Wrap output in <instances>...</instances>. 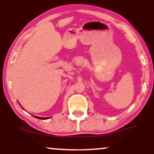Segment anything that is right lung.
I'll list each match as a JSON object with an SVG mask.
<instances>
[{
	"mask_svg": "<svg viewBox=\"0 0 154 154\" xmlns=\"http://www.w3.org/2000/svg\"><path fill=\"white\" fill-rule=\"evenodd\" d=\"M35 118H37V119H48L49 117H39V116H34Z\"/></svg>",
	"mask_w": 154,
	"mask_h": 154,
	"instance_id": "obj_1",
	"label": "right lung"
}]
</instances>
